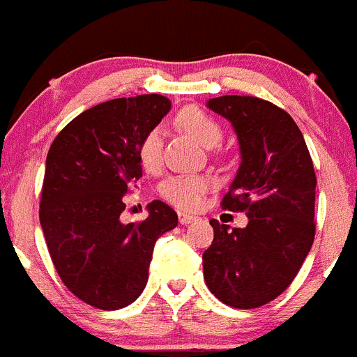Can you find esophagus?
Returning a JSON list of instances; mask_svg holds the SVG:
<instances>
[{
    "instance_id": "obj_1",
    "label": "esophagus",
    "mask_w": 357,
    "mask_h": 357,
    "mask_svg": "<svg viewBox=\"0 0 357 357\" xmlns=\"http://www.w3.org/2000/svg\"><path fill=\"white\" fill-rule=\"evenodd\" d=\"M178 220H180V224H182V225H187V224H190V222L196 220V217H194V215L178 213Z\"/></svg>"
}]
</instances>
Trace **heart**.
<instances>
[{"mask_svg":"<svg viewBox=\"0 0 357 357\" xmlns=\"http://www.w3.org/2000/svg\"><path fill=\"white\" fill-rule=\"evenodd\" d=\"M180 126L196 137L203 146L215 147L222 140V126L199 107L182 109L177 116ZM139 161L149 174H158L163 167V128L153 126L139 144ZM210 187V180L201 175H172L165 178L160 187L165 201L178 210H196L203 201L204 192Z\"/></svg>","mask_w":357,"mask_h":357,"instance_id":"obj_1","label":"heart"}]
</instances>
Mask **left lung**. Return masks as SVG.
<instances>
[{"instance_id":"8db88e82","label":"left lung","mask_w":357,"mask_h":357,"mask_svg":"<svg viewBox=\"0 0 357 357\" xmlns=\"http://www.w3.org/2000/svg\"><path fill=\"white\" fill-rule=\"evenodd\" d=\"M208 107L232 123L241 149L238 175L220 206L245 211L248 225L229 231L211 218L204 281L225 305L257 309L290 287L314 243V165L297 123L273 102L224 95Z\"/></svg>"}]
</instances>
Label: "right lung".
Masks as SVG:
<instances>
[{"instance_id": "add662e5", "label": "right lung", "mask_w": 357, "mask_h": 357, "mask_svg": "<svg viewBox=\"0 0 357 357\" xmlns=\"http://www.w3.org/2000/svg\"><path fill=\"white\" fill-rule=\"evenodd\" d=\"M170 107L156 93L102 102L76 116L48 151L41 227L60 280L88 305L116 310L135 302L158 238L177 227V213L158 199L146 220L119 218L142 177L140 140Z\"/></svg>"}]
</instances>
